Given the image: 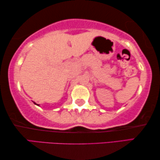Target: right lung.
Masks as SVG:
<instances>
[{"label":"right lung","instance_id":"add662e5","mask_svg":"<svg viewBox=\"0 0 160 160\" xmlns=\"http://www.w3.org/2000/svg\"><path fill=\"white\" fill-rule=\"evenodd\" d=\"M34 104H36V103H34ZM37 105H38V104H37Z\"/></svg>","mask_w":160,"mask_h":160}]
</instances>
